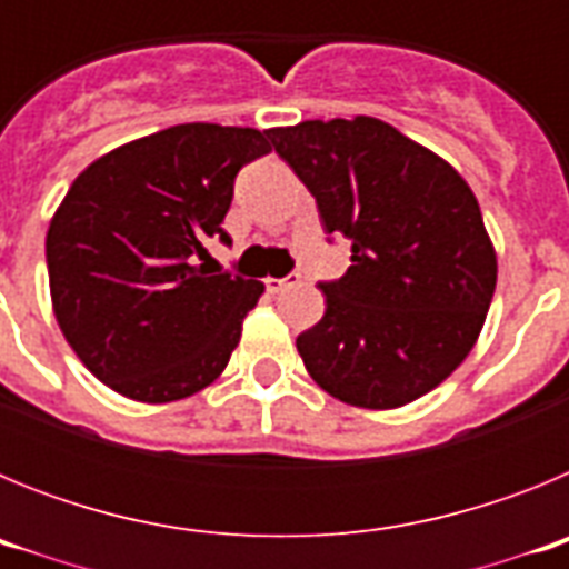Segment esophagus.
<instances>
[{
    "label": "esophagus",
    "instance_id": "34e87169",
    "mask_svg": "<svg viewBox=\"0 0 569 569\" xmlns=\"http://www.w3.org/2000/svg\"><path fill=\"white\" fill-rule=\"evenodd\" d=\"M301 276L299 273H290L284 276V279H268V290L270 293H284L288 288H293V284H299Z\"/></svg>",
    "mask_w": 569,
    "mask_h": 569
}]
</instances>
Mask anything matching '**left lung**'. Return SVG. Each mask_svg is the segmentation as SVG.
I'll list each match as a JSON object with an SVG mask.
<instances>
[{
    "label": "left lung",
    "instance_id": "1",
    "mask_svg": "<svg viewBox=\"0 0 569 569\" xmlns=\"http://www.w3.org/2000/svg\"><path fill=\"white\" fill-rule=\"evenodd\" d=\"M268 136L313 193L325 230L350 239L347 273L319 281L325 316L296 339L308 373L367 410L430 393L479 339L499 273L470 184L373 116Z\"/></svg>",
    "mask_w": 569,
    "mask_h": 569
}]
</instances>
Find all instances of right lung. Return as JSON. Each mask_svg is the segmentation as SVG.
Returning a JSON list of instances; mask_svg holds the SVG:
<instances>
[{"label":"right lung","instance_id":"add662e5","mask_svg":"<svg viewBox=\"0 0 569 569\" xmlns=\"http://www.w3.org/2000/svg\"><path fill=\"white\" fill-rule=\"evenodd\" d=\"M268 133L190 122L110 150L50 219L53 313L73 353L133 401L164 405L219 379L264 284L196 264L222 222L236 173Z\"/></svg>","mask_w":569,"mask_h":569}]
</instances>
